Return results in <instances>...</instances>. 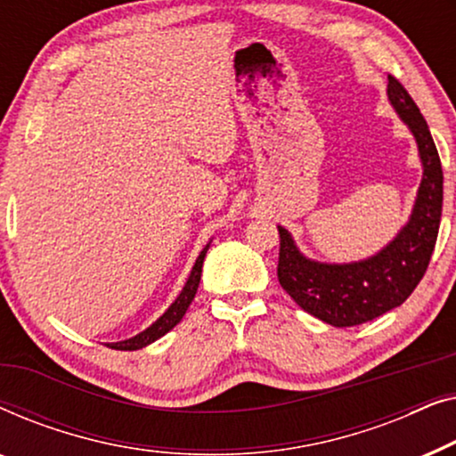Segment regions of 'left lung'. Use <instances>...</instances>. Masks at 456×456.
Here are the masks:
<instances>
[{
	"label": "left lung",
	"mask_w": 456,
	"mask_h": 456,
	"mask_svg": "<svg viewBox=\"0 0 456 456\" xmlns=\"http://www.w3.org/2000/svg\"><path fill=\"white\" fill-rule=\"evenodd\" d=\"M388 102L415 136L423 176L409 222L384 248L351 264L305 257L289 230L278 226V280L298 307L336 328L359 326L407 301L421 282L438 239L442 166L428 122L404 86L388 77Z\"/></svg>",
	"instance_id": "left-lung-1"
}]
</instances>
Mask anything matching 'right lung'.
Segmentation results:
<instances>
[{"mask_svg": "<svg viewBox=\"0 0 456 456\" xmlns=\"http://www.w3.org/2000/svg\"><path fill=\"white\" fill-rule=\"evenodd\" d=\"M211 245V240L205 245V248L201 253H199V257L195 261V265H192L191 270V276L189 280H186V284L183 286V290H180V295L176 297V301H174L170 307L166 309V314L158 317L151 326H149L147 330H142L141 334L133 336V338L128 340H120V342H110L108 346L116 348V351H139V348L151 345V342H155L158 338H161V336L170 332V330L176 326V323L183 320L186 309H189V305L192 303V298H195L197 295V289H199V280H201V270H203V259L205 255H208V248Z\"/></svg>", "mask_w": 456, "mask_h": 456, "instance_id": "obj_1", "label": "right lung"}]
</instances>
